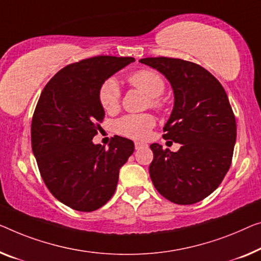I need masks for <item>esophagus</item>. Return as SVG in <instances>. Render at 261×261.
I'll return each instance as SVG.
<instances>
[{
	"mask_svg": "<svg viewBox=\"0 0 261 261\" xmlns=\"http://www.w3.org/2000/svg\"><path fill=\"white\" fill-rule=\"evenodd\" d=\"M145 146H146L145 143L135 142V149H136V150H139V149H142V147H145Z\"/></svg>",
	"mask_w": 261,
	"mask_h": 261,
	"instance_id": "1",
	"label": "esophagus"
}]
</instances>
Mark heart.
<instances>
[{
	"mask_svg": "<svg viewBox=\"0 0 261 261\" xmlns=\"http://www.w3.org/2000/svg\"><path fill=\"white\" fill-rule=\"evenodd\" d=\"M129 83L149 96L150 107L161 111L165 103L161 95L165 90V80L153 69H141L129 76ZM100 107L108 114H114L120 106V88L115 79H108L98 90ZM155 125V118L150 114H134L120 117L115 122V131L132 139H145Z\"/></svg>",
	"mask_w": 261,
	"mask_h": 261,
	"instance_id": "1",
	"label": "heart"
}]
</instances>
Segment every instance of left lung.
Returning <instances> with one entry per match:
<instances>
[{
	"instance_id": "obj_1",
	"label": "left lung",
	"mask_w": 261,
	"mask_h": 261,
	"mask_svg": "<svg viewBox=\"0 0 261 261\" xmlns=\"http://www.w3.org/2000/svg\"><path fill=\"white\" fill-rule=\"evenodd\" d=\"M139 62L157 69L172 85L174 107L163 138L181 144L177 152L151 144V180L174 204L198 203L220 185L232 163L237 124L226 92L211 72L193 62L171 57Z\"/></svg>"
}]
</instances>
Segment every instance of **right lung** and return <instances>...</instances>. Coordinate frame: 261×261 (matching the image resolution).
Listing matches in <instances>:
<instances>
[{
  "mask_svg": "<svg viewBox=\"0 0 261 261\" xmlns=\"http://www.w3.org/2000/svg\"><path fill=\"white\" fill-rule=\"evenodd\" d=\"M134 57L95 56L61 69L42 91L31 120V147L54 197L81 212L114 196L119 169L134 153L130 139L114 136L109 149L92 143L104 110L99 87Z\"/></svg>",
  "mask_w": 261,
  "mask_h": 261,
  "instance_id": "right-lung-1",
  "label": "right lung"
}]
</instances>
